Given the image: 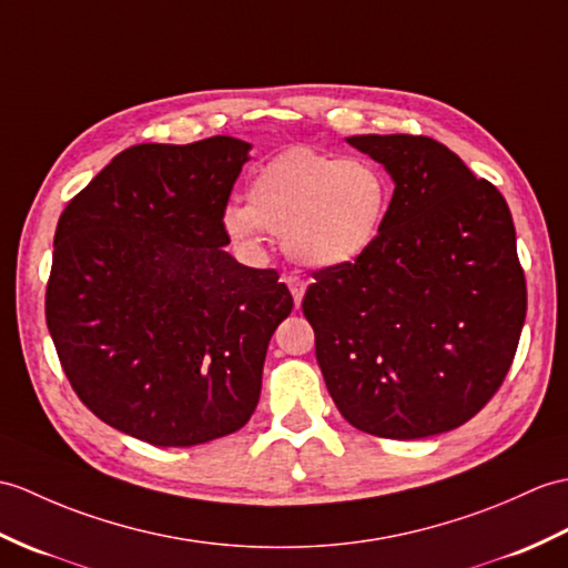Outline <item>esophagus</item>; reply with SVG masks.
I'll use <instances>...</instances> for the list:
<instances>
[{
  "mask_svg": "<svg viewBox=\"0 0 568 568\" xmlns=\"http://www.w3.org/2000/svg\"><path fill=\"white\" fill-rule=\"evenodd\" d=\"M283 283L287 285V290H290V295H293V300H295V307H300L302 305V297H305V290H307V283L302 281V278H297V275H285L283 278Z\"/></svg>",
  "mask_w": 568,
  "mask_h": 568,
  "instance_id": "obj_1",
  "label": "esophagus"
}]
</instances>
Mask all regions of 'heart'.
Listing matches in <instances>:
<instances>
[{"label":"heart","mask_w":568,"mask_h":568,"mask_svg":"<svg viewBox=\"0 0 568 568\" xmlns=\"http://www.w3.org/2000/svg\"><path fill=\"white\" fill-rule=\"evenodd\" d=\"M392 197V179L375 160L295 148L263 164L248 181L246 205L230 203L220 222L234 244L256 246L271 232L300 266L328 271L371 252Z\"/></svg>","instance_id":"obj_1"}]
</instances>
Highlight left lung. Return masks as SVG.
<instances>
[{"instance_id":"8db88e82","label":"left lung","mask_w":568,"mask_h":568,"mask_svg":"<svg viewBox=\"0 0 568 568\" xmlns=\"http://www.w3.org/2000/svg\"><path fill=\"white\" fill-rule=\"evenodd\" d=\"M385 166L377 244L316 271L302 300L326 389L353 428L392 440L453 430L494 397L516 355L527 290L504 195L424 135H353Z\"/></svg>"}]
</instances>
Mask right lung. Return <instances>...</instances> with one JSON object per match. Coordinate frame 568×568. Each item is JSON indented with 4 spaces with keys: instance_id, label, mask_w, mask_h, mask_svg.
Here are the masks:
<instances>
[{
    "instance_id": "obj_1",
    "label": "right lung",
    "mask_w": 568,
    "mask_h": 568,
    "mask_svg": "<svg viewBox=\"0 0 568 568\" xmlns=\"http://www.w3.org/2000/svg\"><path fill=\"white\" fill-rule=\"evenodd\" d=\"M248 150L227 135L135 144L58 222L45 320L62 371L103 424L156 447L240 430L293 312L278 273L224 252L220 217Z\"/></svg>"
}]
</instances>
